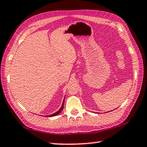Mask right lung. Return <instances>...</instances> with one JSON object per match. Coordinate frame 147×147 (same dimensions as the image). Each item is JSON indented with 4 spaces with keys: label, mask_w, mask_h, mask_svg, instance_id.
<instances>
[{
    "label": "right lung",
    "mask_w": 147,
    "mask_h": 147,
    "mask_svg": "<svg viewBox=\"0 0 147 147\" xmlns=\"http://www.w3.org/2000/svg\"><path fill=\"white\" fill-rule=\"evenodd\" d=\"M64 100H65V99H64ZM63 103H64V101H63V104H62L61 107V108H60V109H59V111L56 112V113H53V114H52V115H48V116H47V117H52V116H56L57 115H59V114L61 113V111L63 110Z\"/></svg>",
    "instance_id": "add662e5"
}]
</instances>
